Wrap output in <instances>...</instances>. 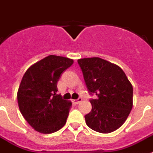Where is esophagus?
<instances>
[{"label": "esophagus", "instance_id": "esophagus-1", "mask_svg": "<svg viewBox=\"0 0 153 153\" xmlns=\"http://www.w3.org/2000/svg\"><path fill=\"white\" fill-rule=\"evenodd\" d=\"M82 101V98H79L78 100H74V102L76 103V104H79V103H80Z\"/></svg>", "mask_w": 153, "mask_h": 153}]
</instances>
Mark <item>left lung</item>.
Segmentation results:
<instances>
[{
    "label": "left lung",
    "mask_w": 153,
    "mask_h": 153,
    "mask_svg": "<svg viewBox=\"0 0 153 153\" xmlns=\"http://www.w3.org/2000/svg\"><path fill=\"white\" fill-rule=\"evenodd\" d=\"M85 82L90 94L92 110L85 116L88 127L108 134L116 131L127 120L133 106V87L124 71L115 64L100 57L78 60Z\"/></svg>",
    "instance_id": "8db88e82"
}]
</instances>
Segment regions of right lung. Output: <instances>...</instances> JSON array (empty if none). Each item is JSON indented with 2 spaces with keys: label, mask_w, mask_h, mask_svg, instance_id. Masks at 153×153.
Masks as SVG:
<instances>
[{
  "label": "right lung",
  "mask_w": 153,
  "mask_h": 153,
  "mask_svg": "<svg viewBox=\"0 0 153 153\" xmlns=\"http://www.w3.org/2000/svg\"><path fill=\"white\" fill-rule=\"evenodd\" d=\"M74 63L68 57L49 55L27 69L17 93L20 112L36 131L51 134L66 124L71 102L57 95L61 74Z\"/></svg>",
  "instance_id": "1"
}]
</instances>
